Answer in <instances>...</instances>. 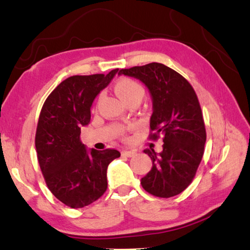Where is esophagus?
<instances>
[{"label":"esophagus","mask_w":250,"mask_h":250,"mask_svg":"<svg viewBox=\"0 0 250 250\" xmlns=\"http://www.w3.org/2000/svg\"><path fill=\"white\" fill-rule=\"evenodd\" d=\"M136 152H135L134 150H128V149H125L122 151V155L123 156H126V157H133Z\"/></svg>","instance_id":"esophagus-1"}]
</instances>
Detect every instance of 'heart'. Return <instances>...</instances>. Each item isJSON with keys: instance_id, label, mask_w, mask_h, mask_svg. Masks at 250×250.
Wrapping results in <instances>:
<instances>
[{"instance_id": "b5f03b06", "label": "heart", "mask_w": 250, "mask_h": 250, "mask_svg": "<svg viewBox=\"0 0 250 250\" xmlns=\"http://www.w3.org/2000/svg\"><path fill=\"white\" fill-rule=\"evenodd\" d=\"M115 92L117 95L126 103L129 100L141 98L145 95V90L138 82L132 80V79H121L116 82Z\"/></svg>"}]
</instances>
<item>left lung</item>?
Listing matches in <instances>:
<instances>
[{
  "label": "left lung",
  "mask_w": 250,
  "mask_h": 250,
  "mask_svg": "<svg viewBox=\"0 0 250 250\" xmlns=\"http://www.w3.org/2000/svg\"><path fill=\"white\" fill-rule=\"evenodd\" d=\"M122 74L138 79L149 91L151 138L164 136L159 154L154 149L144 150L150 157L152 167L142 178V186L159 198L180 194L193 180L207 141L198 96L181 74L163 63L122 69L118 76Z\"/></svg>",
  "instance_id": "1"
}]
</instances>
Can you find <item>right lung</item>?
I'll list each match as a JSON object with an SVG mask.
<instances>
[{"mask_svg":"<svg viewBox=\"0 0 250 250\" xmlns=\"http://www.w3.org/2000/svg\"><path fill=\"white\" fill-rule=\"evenodd\" d=\"M117 72L67 78L48 96L39 115L35 138L39 166L51 193L72 208L103 195L108 165L121 156L115 149H87L80 141L81 127L91 121L92 103Z\"/></svg>","mask_w":250,"mask_h":250,"instance_id":"obj_1","label":"right lung"}]
</instances>
